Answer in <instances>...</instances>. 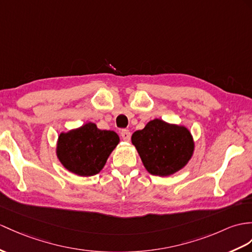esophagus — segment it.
Here are the masks:
<instances>
[{"label":"esophagus","instance_id":"obj_1","mask_svg":"<svg viewBox=\"0 0 252 252\" xmlns=\"http://www.w3.org/2000/svg\"><path fill=\"white\" fill-rule=\"evenodd\" d=\"M121 137H122V139L124 140V141H130V138H131V133H130V131L128 130V129H123L122 131H121Z\"/></svg>","mask_w":252,"mask_h":252}]
</instances>
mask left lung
<instances>
[{
  "instance_id": "obj_1",
  "label": "left lung",
  "mask_w": 252,
  "mask_h": 252,
  "mask_svg": "<svg viewBox=\"0 0 252 252\" xmlns=\"http://www.w3.org/2000/svg\"><path fill=\"white\" fill-rule=\"evenodd\" d=\"M136 146L145 169L153 175L168 176L185 167L193 153V141L186 127L153 120L142 130L133 132Z\"/></svg>"
}]
</instances>
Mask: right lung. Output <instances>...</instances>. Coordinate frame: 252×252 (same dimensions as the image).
I'll return each mask as SVG.
<instances>
[{"mask_svg": "<svg viewBox=\"0 0 252 252\" xmlns=\"http://www.w3.org/2000/svg\"><path fill=\"white\" fill-rule=\"evenodd\" d=\"M120 138L111 130L98 129L93 123L59 137L57 154L64 167L80 176L97 174L119 144Z\"/></svg>", "mask_w": 252, "mask_h": 252, "instance_id": "1", "label": "right lung"}]
</instances>
